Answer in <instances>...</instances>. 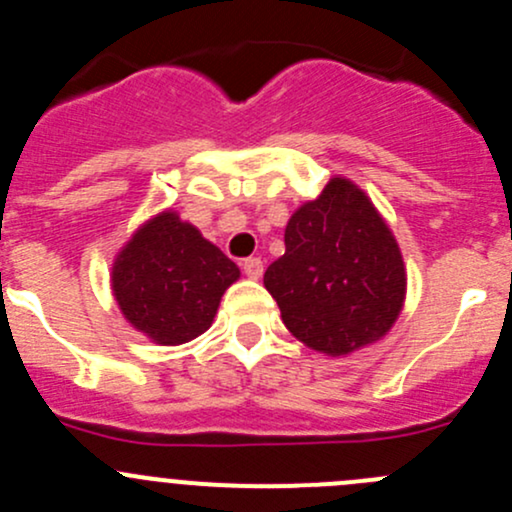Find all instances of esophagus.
<instances>
[{"instance_id":"esophagus-1","label":"esophagus","mask_w":512,"mask_h":512,"mask_svg":"<svg viewBox=\"0 0 512 512\" xmlns=\"http://www.w3.org/2000/svg\"><path fill=\"white\" fill-rule=\"evenodd\" d=\"M242 270H245V275L250 277V280H260L265 265H262L260 257H247V260L242 262Z\"/></svg>"}]
</instances>
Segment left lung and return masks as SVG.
Segmentation results:
<instances>
[{
	"instance_id": "1",
	"label": "left lung",
	"mask_w": 512,
	"mask_h": 512,
	"mask_svg": "<svg viewBox=\"0 0 512 512\" xmlns=\"http://www.w3.org/2000/svg\"><path fill=\"white\" fill-rule=\"evenodd\" d=\"M282 322L299 342L329 356L384 337L406 297L396 237L364 190L332 178L289 218L285 255L265 272Z\"/></svg>"
}]
</instances>
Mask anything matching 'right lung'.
<instances>
[{"instance_id": "add662e5", "label": "right lung", "mask_w": 512, "mask_h": 512, "mask_svg": "<svg viewBox=\"0 0 512 512\" xmlns=\"http://www.w3.org/2000/svg\"><path fill=\"white\" fill-rule=\"evenodd\" d=\"M237 277L240 270L220 247L165 210L118 252L111 289L138 332L160 347H178L210 329L220 297Z\"/></svg>"}]
</instances>
